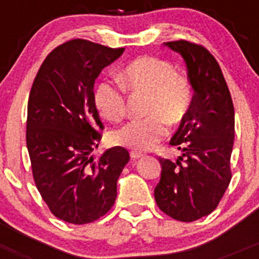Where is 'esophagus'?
Wrapping results in <instances>:
<instances>
[{
	"label": "esophagus",
	"instance_id": "1",
	"mask_svg": "<svg viewBox=\"0 0 259 259\" xmlns=\"http://www.w3.org/2000/svg\"><path fill=\"white\" fill-rule=\"evenodd\" d=\"M143 157V154L139 152H131V158L132 159H139V158Z\"/></svg>",
	"mask_w": 259,
	"mask_h": 259
}]
</instances>
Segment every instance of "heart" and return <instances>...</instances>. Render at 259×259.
I'll return each mask as SVG.
<instances>
[{
  "instance_id": "b5f03b06",
  "label": "heart",
  "mask_w": 259,
  "mask_h": 259,
  "mask_svg": "<svg viewBox=\"0 0 259 259\" xmlns=\"http://www.w3.org/2000/svg\"><path fill=\"white\" fill-rule=\"evenodd\" d=\"M122 85L101 81L95 91V105L110 122L125 115V90L148 95L145 119H135L114 134V143L132 150H150L167 135V124L178 125L187 118L193 88L189 79L175 71L170 62L155 57H139L123 68L119 76Z\"/></svg>"
}]
</instances>
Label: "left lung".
Listing matches in <instances>:
<instances>
[{"instance_id": "1", "label": "left lung", "mask_w": 259, "mask_h": 259, "mask_svg": "<svg viewBox=\"0 0 259 259\" xmlns=\"http://www.w3.org/2000/svg\"><path fill=\"white\" fill-rule=\"evenodd\" d=\"M164 45L184 58L194 95L170 141L183 155L176 162L159 157L161 180L154 198L171 218L193 222L214 211L230 185L235 110L221 66L206 48L187 40Z\"/></svg>"}]
</instances>
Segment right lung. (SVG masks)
Here are the masks:
<instances>
[{
    "label": "right lung",
    "instance_id": "right-lung-1",
    "mask_svg": "<svg viewBox=\"0 0 259 259\" xmlns=\"http://www.w3.org/2000/svg\"><path fill=\"white\" fill-rule=\"evenodd\" d=\"M123 52L84 38L66 41L48 54L32 84L26 132L32 175L52 214L67 223L104 217L130 161L122 146L91 157L104 130L95 80Z\"/></svg>",
    "mask_w": 259,
    "mask_h": 259
}]
</instances>
